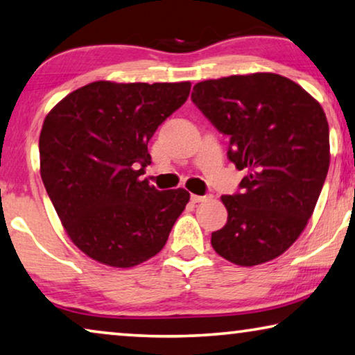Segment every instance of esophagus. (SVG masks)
I'll list each match as a JSON object with an SVG mask.
<instances>
[{"label":"esophagus","instance_id":"34e87169","mask_svg":"<svg viewBox=\"0 0 355 355\" xmlns=\"http://www.w3.org/2000/svg\"><path fill=\"white\" fill-rule=\"evenodd\" d=\"M207 199L205 198V196H198V194H191V200L194 204H198V202H204V200Z\"/></svg>","mask_w":355,"mask_h":355}]
</instances>
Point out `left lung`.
I'll return each mask as SVG.
<instances>
[{"instance_id":"obj_1","label":"left lung","mask_w":355,"mask_h":355,"mask_svg":"<svg viewBox=\"0 0 355 355\" xmlns=\"http://www.w3.org/2000/svg\"><path fill=\"white\" fill-rule=\"evenodd\" d=\"M191 100L230 137V161L247 172L241 193L221 196L228 221L211 232V247L239 266L274 260L306 228L329 172L324 110L276 73L207 79Z\"/></svg>"}]
</instances>
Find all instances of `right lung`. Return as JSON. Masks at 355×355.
Returning a JSON list of instances; mask_svg holds the SVG:
<instances>
[{"instance_id":"add662e5","label":"right lung","mask_w":355,"mask_h":355,"mask_svg":"<svg viewBox=\"0 0 355 355\" xmlns=\"http://www.w3.org/2000/svg\"><path fill=\"white\" fill-rule=\"evenodd\" d=\"M189 91L188 81H95L46 116L42 183L68 237L92 260L132 268L166 245L189 193L157 191L140 175L151 164L148 141Z\"/></svg>"}]
</instances>
